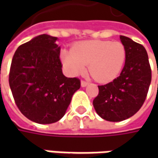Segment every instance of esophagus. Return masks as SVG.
<instances>
[{"label": "esophagus", "mask_w": 158, "mask_h": 158, "mask_svg": "<svg viewBox=\"0 0 158 158\" xmlns=\"http://www.w3.org/2000/svg\"><path fill=\"white\" fill-rule=\"evenodd\" d=\"M88 84H89V83L87 82V81H85V80H82V81H81V86H82V87H85V86L88 85Z\"/></svg>", "instance_id": "obj_1"}]
</instances>
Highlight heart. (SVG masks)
Segmentation results:
<instances>
[{
	"instance_id": "heart-1",
	"label": "heart",
	"mask_w": 158,
	"mask_h": 158,
	"mask_svg": "<svg viewBox=\"0 0 158 158\" xmlns=\"http://www.w3.org/2000/svg\"><path fill=\"white\" fill-rule=\"evenodd\" d=\"M127 52L121 42L91 40L77 43L72 52L63 50L61 53L62 64L71 75L89 72L96 81L109 82L118 77L125 63Z\"/></svg>"
}]
</instances>
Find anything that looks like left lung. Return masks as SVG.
<instances>
[{
    "instance_id": "1",
    "label": "left lung",
    "mask_w": 158,
    "mask_h": 158,
    "mask_svg": "<svg viewBox=\"0 0 158 158\" xmlns=\"http://www.w3.org/2000/svg\"><path fill=\"white\" fill-rule=\"evenodd\" d=\"M127 56L120 75L112 82L98 85L93 101L97 114L110 122H119L135 115L146 101L152 81L148 55L142 45L121 35Z\"/></svg>"
}]
</instances>
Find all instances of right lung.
<instances>
[{
	"mask_svg": "<svg viewBox=\"0 0 158 158\" xmlns=\"http://www.w3.org/2000/svg\"><path fill=\"white\" fill-rule=\"evenodd\" d=\"M56 40L40 35L19 45L9 73V85L18 108L27 118L42 124L62 118L73 95L80 88L79 79L62 73Z\"/></svg>",
	"mask_w": 158,
	"mask_h": 158,
	"instance_id": "add662e5",
	"label": "right lung"
}]
</instances>
